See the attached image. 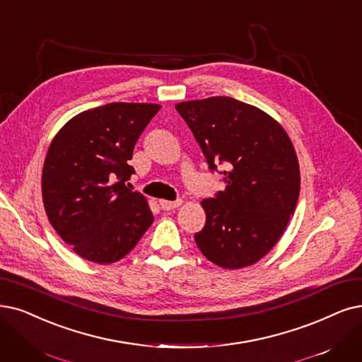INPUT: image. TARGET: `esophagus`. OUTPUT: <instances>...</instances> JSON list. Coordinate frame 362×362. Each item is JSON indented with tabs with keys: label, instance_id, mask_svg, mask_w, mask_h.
Returning a JSON list of instances; mask_svg holds the SVG:
<instances>
[{
	"label": "esophagus",
	"instance_id": "1",
	"mask_svg": "<svg viewBox=\"0 0 362 362\" xmlns=\"http://www.w3.org/2000/svg\"><path fill=\"white\" fill-rule=\"evenodd\" d=\"M158 204H160L163 211H170V209H175L178 206H181L182 200H158Z\"/></svg>",
	"mask_w": 362,
	"mask_h": 362
}]
</instances>
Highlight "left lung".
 Masks as SVG:
<instances>
[{
  "label": "left lung",
  "instance_id": "8db88e82",
  "mask_svg": "<svg viewBox=\"0 0 362 362\" xmlns=\"http://www.w3.org/2000/svg\"><path fill=\"white\" fill-rule=\"evenodd\" d=\"M209 169L226 166V189L205 199L199 250L223 269L257 263L278 243L300 193V166L285 129L263 110L228 96L175 105Z\"/></svg>",
  "mask_w": 362,
  "mask_h": 362
}]
</instances>
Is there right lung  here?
Here are the masks:
<instances>
[{
  "label": "right lung",
  "instance_id": "add662e5",
  "mask_svg": "<svg viewBox=\"0 0 362 362\" xmlns=\"http://www.w3.org/2000/svg\"><path fill=\"white\" fill-rule=\"evenodd\" d=\"M160 110L157 104L111 103L74 115L50 142L41 193L47 218L72 251L111 264L131 252L153 224L148 202L126 187L127 162Z\"/></svg>",
  "mask_w": 362,
  "mask_h": 362
}]
</instances>
